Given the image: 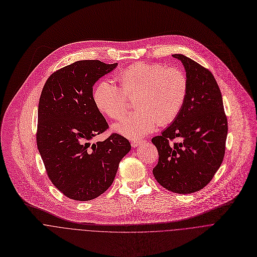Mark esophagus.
Wrapping results in <instances>:
<instances>
[{"mask_svg": "<svg viewBox=\"0 0 257 257\" xmlns=\"http://www.w3.org/2000/svg\"><path fill=\"white\" fill-rule=\"evenodd\" d=\"M142 142H143V140H133L131 142V145H132V147H138Z\"/></svg>", "mask_w": 257, "mask_h": 257, "instance_id": "1", "label": "esophagus"}]
</instances>
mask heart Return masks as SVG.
I'll list each match as a JSON object with an SVG mask.
<instances>
[{
  "instance_id": "1",
  "label": "heart",
  "mask_w": 257,
  "mask_h": 257,
  "mask_svg": "<svg viewBox=\"0 0 257 257\" xmlns=\"http://www.w3.org/2000/svg\"><path fill=\"white\" fill-rule=\"evenodd\" d=\"M120 87L109 80L98 83L94 101L98 109L113 120L128 111L129 98L137 110L115 125V130L130 139L151 133L157 124L172 123L187 99L189 80L186 72L176 66L136 62L117 76Z\"/></svg>"
}]
</instances>
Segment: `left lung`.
Segmentation results:
<instances>
[{
  "instance_id": "obj_1",
  "label": "left lung",
  "mask_w": 257,
  "mask_h": 257,
  "mask_svg": "<svg viewBox=\"0 0 257 257\" xmlns=\"http://www.w3.org/2000/svg\"><path fill=\"white\" fill-rule=\"evenodd\" d=\"M173 56L186 68L189 90L173 124L151 139L158 151L152 173L164 189L192 194L205 188L220 167L225 155L228 122L222 94L212 72L183 54ZM176 138L181 142H174Z\"/></svg>"
}]
</instances>
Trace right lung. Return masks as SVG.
Instances as JSON below:
<instances>
[{"label":"right lung","instance_id":"right-lung-1","mask_svg":"<svg viewBox=\"0 0 257 257\" xmlns=\"http://www.w3.org/2000/svg\"><path fill=\"white\" fill-rule=\"evenodd\" d=\"M116 66L78 60L51 73L42 89L37 148L49 180L71 200L90 201L105 193L131 149L128 139L118 133L91 143L109 129L95 104L93 85Z\"/></svg>","mask_w":257,"mask_h":257}]
</instances>
